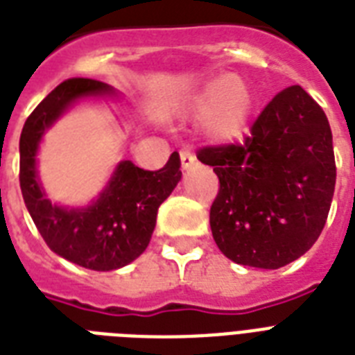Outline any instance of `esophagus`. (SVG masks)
<instances>
[{
  "label": "esophagus",
  "instance_id": "34e87169",
  "mask_svg": "<svg viewBox=\"0 0 355 355\" xmlns=\"http://www.w3.org/2000/svg\"><path fill=\"white\" fill-rule=\"evenodd\" d=\"M180 164H182L184 169H189V167L195 166V155L188 149H180Z\"/></svg>",
  "mask_w": 355,
  "mask_h": 355
}]
</instances>
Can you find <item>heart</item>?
Listing matches in <instances>:
<instances>
[{
	"instance_id": "b5f03b06",
	"label": "heart",
	"mask_w": 355,
	"mask_h": 355,
	"mask_svg": "<svg viewBox=\"0 0 355 355\" xmlns=\"http://www.w3.org/2000/svg\"><path fill=\"white\" fill-rule=\"evenodd\" d=\"M193 107L205 112V125L216 138L232 139L247 125L252 99L247 85L239 77L211 80L195 97Z\"/></svg>"
}]
</instances>
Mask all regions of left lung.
Wrapping results in <instances>:
<instances>
[{"instance_id": "1", "label": "left lung", "mask_w": 355, "mask_h": 355, "mask_svg": "<svg viewBox=\"0 0 355 355\" xmlns=\"http://www.w3.org/2000/svg\"><path fill=\"white\" fill-rule=\"evenodd\" d=\"M197 158L219 178L210 227L228 259L280 269L319 239L336 189V156L324 110L304 88L276 94L241 144L206 145Z\"/></svg>"}]
</instances>
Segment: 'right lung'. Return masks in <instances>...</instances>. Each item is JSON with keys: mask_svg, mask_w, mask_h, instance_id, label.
Wrapping results in <instances>:
<instances>
[{"mask_svg": "<svg viewBox=\"0 0 355 355\" xmlns=\"http://www.w3.org/2000/svg\"><path fill=\"white\" fill-rule=\"evenodd\" d=\"M110 92V86L96 79L64 80L31 112L19 136V188L38 232L53 252L92 270L119 269L144 252L158 208L182 177L178 153L158 171H145L125 160L88 208L66 210L46 199L36 180L35 160L42 134L73 101Z\"/></svg>", "mask_w": 355, "mask_h": 355, "instance_id": "right-lung-1", "label": "right lung"}]
</instances>
